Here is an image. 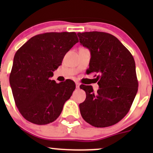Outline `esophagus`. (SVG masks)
Segmentation results:
<instances>
[{
  "mask_svg": "<svg viewBox=\"0 0 153 153\" xmlns=\"http://www.w3.org/2000/svg\"><path fill=\"white\" fill-rule=\"evenodd\" d=\"M75 85H76V88H79V87H80V82H75Z\"/></svg>",
  "mask_w": 153,
  "mask_h": 153,
  "instance_id": "esophagus-1",
  "label": "esophagus"
}]
</instances>
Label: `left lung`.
I'll use <instances>...</instances> for the list:
<instances>
[{
    "label": "left lung",
    "instance_id": "left-lung-1",
    "mask_svg": "<svg viewBox=\"0 0 153 153\" xmlns=\"http://www.w3.org/2000/svg\"><path fill=\"white\" fill-rule=\"evenodd\" d=\"M80 43L91 52L88 73H99V89L82 85L86 94L79 108L85 122L96 127L117 124L127 115L138 90L133 56L113 35L101 31L78 33Z\"/></svg>",
    "mask_w": 153,
    "mask_h": 153
}]
</instances>
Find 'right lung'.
<instances>
[{
  "label": "right lung",
  "instance_id": "add662e5",
  "mask_svg": "<svg viewBox=\"0 0 153 153\" xmlns=\"http://www.w3.org/2000/svg\"><path fill=\"white\" fill-rule=\"evenodd\" d=\"M77 42L75 32H49L36 35L16 52L10 85L16 105L24 118L43 125L56 120L75 88L67 80H50L65 55Z\"/></svg>",
  "mask_w": 153,
  "mask_h": 153
}]
</instances>
